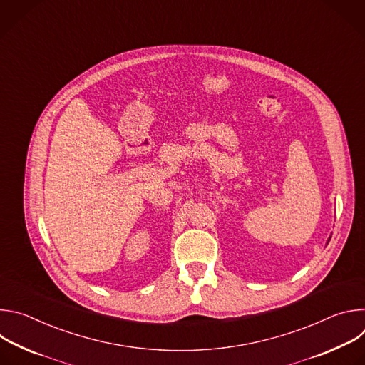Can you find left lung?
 <instances>
[{
  "mask_svg": "<svg viewBox=\"0 0 365 365\" xmlns=\"http://www.w3.org/2000/svg\"><path fill=\"white\" fill-rule=\"evenodd\" d=\"M328 242H329V241H328Z\"/></svg>",
  "mask_w": 365,
  "mask_h": 365,
  "instance_id": "left-lung-1",
  "label": "left lung"
}]
</instances>
